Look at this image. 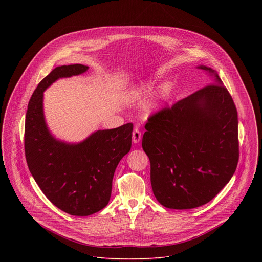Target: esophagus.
<instances>
[{
	"label": "esophagus",
	"instance_id": "1",
	"mask_svg": "<svg viewBox=\"0 0 262 262\" xmlns=\"http://www.w3.org/2000/svg\"><path fill=\"white\" fill-rule=\"evenodd\" d=\"M142 139V135H141V132L139 128H135L134 132H133V142L134 143H139Z\"/></svg>",
	"mask_w": 262,
	"mask_h": 262
}]
</instances>
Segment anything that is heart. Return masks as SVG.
<instances>
[{"mask_svg": "<svg viewBox=\"0 0 262 262\" xmlns=\"http://www.w3.org/2000/svg\"><path fill=\"white\" fill-rule=\"evenodd\" d=\"M151 89V86L149 83H142L136 87H133L128 92H127V95H126V100L128 102H135L141 98H143L144 96H146L149 91H150ZM170 87L169 85H163L162 88L160 89V91L158 92V95H157V102L158 103L159 101L163 100L167 94H168V91H169Z\"/></svg>", "mask_w": 262, "mask_h": 262, "instance_id": "obj_1", "label": "heart"}]
</instances>
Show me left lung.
Returning <instances> with one entry per match:
<instances>
[{"instance_id":"1","label":"left lung","mask_w":262,"mask_h":262,"mask_svg":"<svg viewBox=\"0 0 262 262\" xmlns=\"http://www.w3.org/2000/svg\"><path fill=\"white\" fill-rule=\"evenodd\" d=\"M197 68L212 78V84L152 115L142 140L154 194L172 209L209 202L229 182L238 162L233 99L215 70Z\"/></svg>"}]
</instances>
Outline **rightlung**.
Returning a JSON list of instances; mask_svg holds the SVG:
<instances>
[{
	"instance_id": "right-lung-1",
	"label": "right lung",
	"mask_w": 262,
	"mask_h": 262,
	"mask_svg": "<svg viewBox=\"0 0 262 262\" xmlns=\"http://www.w3.org/2000/svg\"><path fill=\"white\" fill-rule=\"evenodd\" d=\"M88 69L74 64L52 70L32 94L25 123L26 160L33 178L55 206L78 216L93 214L108 203L115 170L130 150L133 133V124L126 123L69 143L50 132L43 92L59 79L79 76Z\"/></svg>"
}]
</instances>
